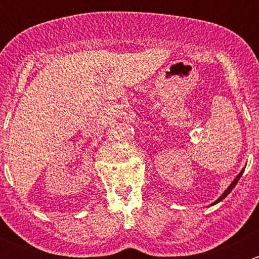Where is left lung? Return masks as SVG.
I'll list each match as a JSON object with an SVG mask.
<instances>
[{
	"label": "left lung",
	"mask_w": 259,
	"mask_h": 259,
	"mask_svg": "<svg viewBox=\"0 0 259 259\" xmlns=\"http://www.w3.org/2000/svg\"><path fill=\"white\" fill-rule=\"evenodd\" d=\"M243 171H244V169H242V171H241V173H239V174H238V176H237V177H236V179H234V180H233V182H232V183H231V185H229V187H228V188H227V189H226V190H224V193H223V194H222V195H221V197H219V198H218V199H217V200H215V202H214V203H213V204H211V205H214V204H217V203L222 202V200H223V199H224V198H226V197H227V195H228V194H229V193H231V192H232V190H233V188H234V187H236V184H237V183H238V180H239V178H241V177H242Z\"/></svg>",
	"instance_id": "1"
}]
</instances>
